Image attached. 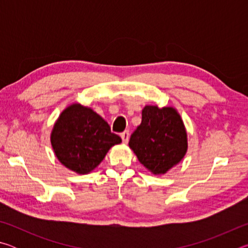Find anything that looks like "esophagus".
Listing matches in <instances>:
<instances>
[{"mask_svg":"<svg viewBox=\"0 0 248 248\" xmlns=\"http://www.w3.org/2000/svg\"><path fill=\"white\" fill-rule=\"evenodd\" d=\"M120 137H121V139H123V142L124 143H128V141H129V137H130V134H129V131L128 130H125V131H124L123 133L120 134Z\"/></svg>","mask_w":248,"mask_h":248,"instance_id":"obj_1","label":"esophagus"}]
</instances>
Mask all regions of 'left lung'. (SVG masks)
<instances>
[{"label": "left lung", "mask_w": 248, "mask_h": 248, "mask_svg": "<svg viewBox=\"0 0 248 248\" xmlns=\"http://www.w3.org/2000/svg\"><path fill=\"white\" fill-rule=\"evenodd\" d=\"M129 146L145 169L165 174L182 161L187 152V133L173 107L145 106L141 124L130 137Z\"/></svg>", "instance_id": "1"}]
</instances>
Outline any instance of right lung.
Segmentation results:
<instances>
[{"label": "right lung", "mask_w": 248, "mask_h": 248, "mask_svg": "<svg viewBox=\"0 0 248 248\" xmlns=\"http://www.w3.org/2000/svg\"><path fill=\"white\" fill-rule=\"evenodd\" d=\"M121 138L110 131L102 117L89 107L73 104L59 117L51 132L54 154L62 164L78 174L97 167L108 150Z\"/></svg>", "instance_id": "1"}]
</instances>
